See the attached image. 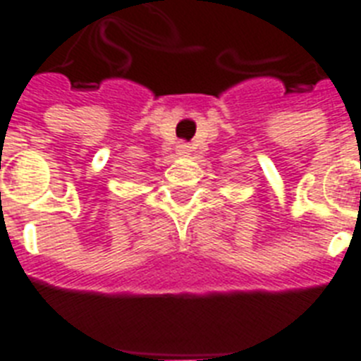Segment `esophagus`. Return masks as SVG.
Returning a JSON list of instances; mask_svg holds the SVG:
<instances>
[{
    "label": "esophagus",
    "mask_w": 361,
    "mask_h": 361,
    "mask_svg": "<svg viewBox=\"0 0 361 361\" xmlns=\"http://www.w3.org/2000/svg\"><path fill=\"white\" fill-rule=\"evenodd\" d=\"M176 152H178V155H189V152H191V146H189L187 142H178Z\"/></svg>",
    "instance_id": "34e87169"
}]
</instances>
